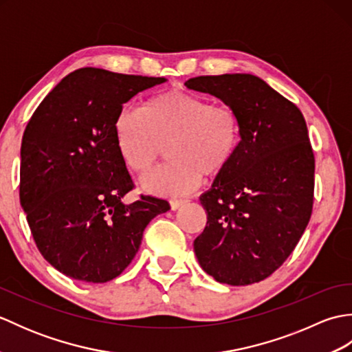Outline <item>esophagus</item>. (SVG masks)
<instances>
[{
  "label": "esophagus",
  "mask_w": 352,
  "mask_h": 352,
  "mask_svg": "<svg viewBox=\"0 0 352 352\" xmlns=\"http://www.w3.org/2000/svg\"><path fill=\"white\" fill-rule=\"evenodd\" d=\"M186 203H188V199H170V208L172 210H177L178 207L184 206Z\"/></svg>",
  "instance_id": "obj_1"
}]
</instances>
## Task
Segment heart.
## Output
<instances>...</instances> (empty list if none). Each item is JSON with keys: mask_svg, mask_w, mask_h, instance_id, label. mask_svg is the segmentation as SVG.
<instances>
[{"mask_svg": "<svg viewBox=\"0 0 352 352\" xmlns=\"http://www.w3.org/2000/svg\"><path fill=\"white\" fill-rule=\"evenodd\" d=\"M113 129L125 164L140 175L154 169L168 146L170 162L144 180L148 192L164 197L192 192L204 174L222 175L242 142L233 109L180 89L151 96L140 110L122 109Z\"/></svg>", "mask_w": 352, "mask_h": 352, "instance_id": "1", "label": "heart"}]
</instances>
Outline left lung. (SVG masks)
<instances>
[{"instance_id": "left-lung-1", "label": "left lung", "mask_w": 352, "mask_h": 352, "mask_svg": "<svg viewBox=\"0 0 352 352\" xmlns=\"http://www.w3.org/2000/svg\"><path fill=\"white\" fill-rule=\"evenodd\" d=\"M242 124L231 166L201 197L207 223L193 248L216 281L248 286L267 278L295 250L310 221L315 155L305 119L294 102L251 74L190 78Z\"/></svg>"}]
</instances>
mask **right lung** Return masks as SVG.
Masks as SVG:
<instances>
[{
  "mask_svg": "<svg viewBox=\"0 0 352 352\" xmlns=\"http://www.w3.org/2000/svg\"><path fill=\"white\" fill-rule=\"evenodd\" d=\"M163 81L81 68L30 118L21 145V206L37 250L71 278H116L136 256L149 221L170 208L148 195L122 203L134 183L113 129L124 102Z\"/></svg>",
  "mask_w": 352,
  "mask_h": 352,
  "instance_id": "right-lung-1",
  "label": "right lung"
}]
</instances>
